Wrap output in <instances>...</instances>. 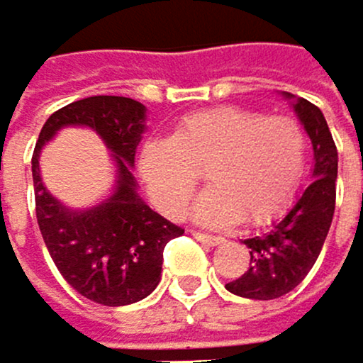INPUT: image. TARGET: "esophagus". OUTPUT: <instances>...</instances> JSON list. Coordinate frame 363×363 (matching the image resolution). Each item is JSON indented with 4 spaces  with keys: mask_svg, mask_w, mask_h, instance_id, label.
<instances>
[{
    "mask_svg": "<svg viewBox=\"0 0 363 363\" xmlns=\"http://www.w3.org/2000/svg\"><path fill=\"white\" fill-rule=\"evenodd\" d=\"M194 238L196 240H200L203 245H207V247H218L223 242V238H218V235H209V233H198V231H194Z\"/></svg>",
    "mask_w": 363,
    "mask_h": 363,
    "instance_id": "1",
    "label": "esophagus"
}]
</instances>
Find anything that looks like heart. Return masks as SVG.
<instances>
[{"label": "heart", "instance_id": "1", "mask_svg": "<svg viewBox=\"0 0 363 363\" xmlns=\"http://www.w3.org/2000/svg\"><path fill=\"white\" fill-rule=\"evenodd\" d=\"M304 163L306 134L298 121L220 108L185 118L169 138L150 140L140 152V176L152 203L178 216L207 169L211 187L196 198L194 220L227 227L245 216L262 225L289 205Z\"/></svg>", "mask_w": 363, "mask_h": 363}]
</instances>
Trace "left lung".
Returning a JSON list of instances; mask_svg holds the SVG:
<instances>
[{"mask_svg": "<svg viewBox=\"0 0 363 363\" xmlns=\"http://www.w3.org/2000/svg\"><path fill=\"white\" fill-rule=\"evenodd\" d=\"M282 96L291 101L295 116L311 138V183L267 231L245 240L251 253L249 269L225 289L249 300H275L298 286L315 264L335 213L337 147L326 118L311 101L289 92H282Z\"/></svg>", "mask_w": 363, "mask_h": 363, "instance_id": "8db88e82", "label": "left lung"}]
</instances>
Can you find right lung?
<instances>
[{
    "mask_svg": "<svg viewBox=\"0 0 363 363\" xmlns=\"http://www.w3.org/2000/svg\"><path fill=\"white\" fill-rule=\"evenodd\" d=\"M147 108L128 96H88L57 110L39 134L33 154L37 223L57 269L83 298L106 306L134 304L158 286L163 249L183 235L138 196L132 174L145 132ZM63 127H90L115 160V187L96 206L72 210L43 185L38 154Z\"/></svg>",
    "mask_w": 363,
    "mask_h": 363,
    "instance_id": "right-lung-1",
    "label": "right lung"
}]
</instances>
